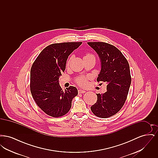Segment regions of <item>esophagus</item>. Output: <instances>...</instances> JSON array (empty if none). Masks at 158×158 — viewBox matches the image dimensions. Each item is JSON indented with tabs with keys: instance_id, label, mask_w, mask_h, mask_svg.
<instances>
[{
	"instance_id": "esophagus-1",
	"label": "esophagus",
	"mask_w": 158,
	"mask_h": 158,
	"mask_svg": "<svg viewBox=\"0 0 158 158\" xmlns=\"http://www.w3.org/2000/svg\"><path fill=\"white\" fill-rule=\"evenodd\" d=\"M85 90H82V89H79L78 90V93L79 94H83V93H85Z\"/></svg>"
}]
</instances>
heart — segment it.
Masks as SVG:
<instances>
[{"label":"heart","mask_w":158,"mask_h":158,"mask_svg":"<svg viewBox=\"0 0 158 158\" xmlns=\"http://www.w3.org/2000/svg\"><path fill=\"white\" fill-rule=\"evenodd\" d=\"M87 56H89V54L86 55ZM76 82L77 83V84L81 86H85L87 85V78L85 77H79L76 79Z\"/></svg>","instance_id":"b5f03b06"}]
</instances>
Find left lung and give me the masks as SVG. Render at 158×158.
<instances>
[{"label": "left lung", "instance_id": "obj_1", "mask_svg": "<svg viewBox=\"0 0 158 158\" xmlns=\"http://www.w3.org/2000/svg\"><path fill=\"white\" fill-rule=\"evenodd\" d=\"M98 54L101 69L97 81L107 83L106 92L97 95L90 110L96 116L106 118L118 113L125 103L131 84L127 60L114 45L104 42H88Z\"/></svg>", "mask_w": 158, "mask_h": 158}]
</instances>
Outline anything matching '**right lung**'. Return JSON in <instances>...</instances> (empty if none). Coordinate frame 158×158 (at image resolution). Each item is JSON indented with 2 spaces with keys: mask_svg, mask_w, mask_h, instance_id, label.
I'll use <instances>...</instances> for the list:
<instances>
[{
  "mask_svg": "<svg viewBox=\"0 0 158 158\" xmlns=\"http://www.w3.org/2000/svg\"><path fill=\"white\" fill-rule=\"evenodd\" d=\"M69 42L49 45L38 55L30 73V90L38 106L47 115L59 117L68 113L78 92L74 86L62 90L59 77L69 56L82 44Z\"/></svg>",
  "mask_w": 158,
  "mask_h": 158,
  "instance_id": "add662e5",
  "label": "right lung"
}]
</instances>
